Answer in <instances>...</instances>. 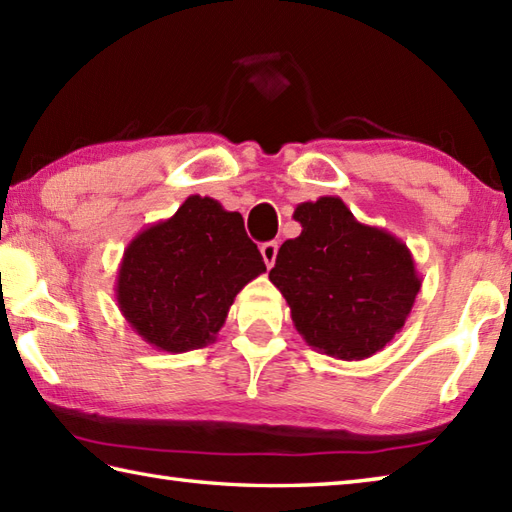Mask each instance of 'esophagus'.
<instances>
[{"mask_svg":"<svg viewBox=\"0 0 512 512\" xmlns=\"http://www.w3.org/2000/svg\"><path fill=\"white\" fill-rule=\"evenodd\" d=\"M259 250H262V257H264L266 266H268V268H273L275 259H277V250H279L277 242H264L262 246H259Z\"/></svg>","mask_w":512,"mask_h":512,"instance_id":"esophagus-1","label":"esophagus"}]
</instances>
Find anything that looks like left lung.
Returning <instances> with one entry per match:
<instances>
[{"label": "left lung", "instance_id": "obj_1", "mask_svg": "<svg viewBox=\"0 0 512 512\" xmlns=\"http://www.w3.org/2000/svg\"><path fill=\"white\" fill-rule=\"evenodd\" d=\"M301 235L281 244L270 281L306 343L341 361H363L394 339L422 279L411 250L385 228L361 224L336 195L301 202Z\"/></svg>", "mask_w": 512, "mask_h": 512}]
</instances>
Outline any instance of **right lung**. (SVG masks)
Listing matches in <instances>:
<instances>
[{
  "label": "right lung",
  "instance_id": "obj_1",
  "mask_svg": "<svg viewBox=\"0 0 512 512\" xmlns=\"http://www.w3.org/2000/svg\"><path fill=\"white\" fill-rule=\"evenodd\" d=\"M266 273L242 215L189 195L169 220L127 244L116 273V303L138 336L182 354L215 341L237 292Z\"/></svg>",
  "mask_w": 512,
  "mask_h": 512
}]
</instances>
